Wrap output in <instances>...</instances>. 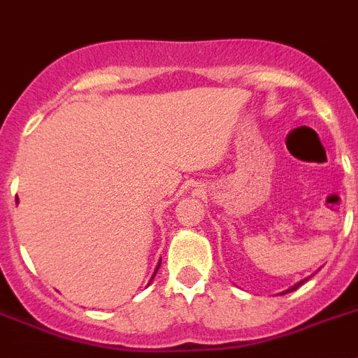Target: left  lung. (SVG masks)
<instances>
[{"mask_svg":"<svg viewBox=\"0 0 358 358\" xmlns=\"http://www.w3.org/2000/svg\"><path fill=\"white\" fill-rule=\"evenodd\" d=\"M304 280H306V279H304ZM304 280H301V282H297V284H295V286H293V288H289L288 292H293V289H297L299 286H301V284H304Z\"/></svg>","mask_w":358,"mask_h":358,"instance_id":"1","label":"left lung"}]
</instances>
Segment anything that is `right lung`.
Masks as SVG:
<instances>
[{"mask_svg":"<svg viewBox=\"0 0 358 358\" xmlns=\"http://www.w3.org/2000/svg\"><path fill=\"white\" fill-rule=\"evenodd\" d=\"M159 266H161V262H159ZM159 266L155 268V271H154V277H155V273H157V270H159ZM154 277H152V279H154Z\"/></svg>","mask_w":358,"mask_h":358,"instance_id":"right-lung-1","label":"right lung"}]
</instances>
